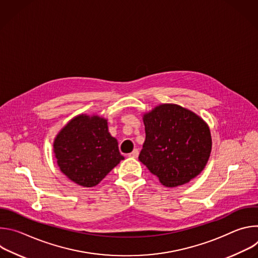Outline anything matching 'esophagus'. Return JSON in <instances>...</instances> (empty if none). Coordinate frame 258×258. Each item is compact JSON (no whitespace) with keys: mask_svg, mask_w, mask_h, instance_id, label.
<instances>
[{"mask_svg":"<svg viewBox=\"0 0 258 258\" xmlns=\"http://www.w3.org/2000/svg\"><path fill=\"white\" fill-rule=\"evenodd\" d=\"M139 156V150L138 149H135L132 153L128 154V157H132V158H138Z\"/></svg>","mask_w":258,"mask_h":258,"instance_id":"34e87169","label":"esophagus"}]
</instances>
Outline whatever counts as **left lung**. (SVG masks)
I'll return each instance as SVG.
<instances>
[{"instance_id":"obj_1","label":"left lung","mask_w":258,"mask_h":258,"mask_svg":"<svg viewBox=\"0 0 258 258\" xmlns=\"http://www.w3.org/2000/svg\"><path fill=\"white\" fill-rule=\"evenodd\" d=\"M144 124L146 140L139 159L162 185H183L203 170L211 136L198 115L178 105L163 104L144 115Z\"/></svg>"}]
</instances>
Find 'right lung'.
Returning <instances> with one entry per match:
<instances>
[{
    "instance_id": "right-lung-1",
    "label": "right lung",
    "mask_w": 258,
    "mask_h": 258,
    "mask_svg": "<svg viewBox=\"0 0 258 258\" xmlns=\"http://www.w3.org/2000/svg\"><path fill=\"white\" fill-rule=\"evenodd\" d=\"M54 152L61 171L87 188L97 186L123 159L107 120L98 116L79 115L70 120L57 135Z\"/></svg>"
}]
</instances>
